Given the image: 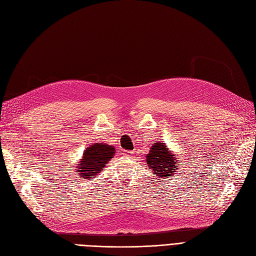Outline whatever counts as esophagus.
Returning <instances> with one entry per match:
<instances>
[{
    "label": "esophagus",
    "instance_id": "obj_1",
    "mask_svg": "<svg viewBox=\"0 0 256 256\" xmlns=\"http://www.w3.org/2000/svg\"><path fill=\"white\" fill-rule=\"evenodd\" d=\"M131 154H132V152H128V150H127V152H124V154H125L126 156H130Z\"/></svg>",
    "mask_w": 256,
    "mask_h": 256
}]
</instances>
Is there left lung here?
I'll use <instances>...</instances> for the list:
<instances>
[{"label":"left lung","mask_w":256,"mask_h":256,"mask_svg":"<svg viewBox=\"0 0 256 256\" xmlns=\"http://www.w3.org/2000/svg\"><path fill=\"white\" fill-rule=\"evenodd\" d=\"M181 160H178L172 152H170L165 143H154L150 152L146 156V162L149 170H152L158 178H170L177 172V164Z\"/></svg>","instance_id":"8db88e82"}]
</instances>
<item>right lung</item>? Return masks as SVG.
<instances>
[{"mask_svg": "<svg viewBox=\"0 0 256 256\" xmlns=\"http://www.w3.org/2000/svg\"><path fill=\"white\" fill-rule=\"evenodd\" d=\"M114 150L116 148L113 146L102 143H95L88 147L77 167L78 178L92 179L93 176L98 174L114 156Z\"/></svg>", "mask_w": 256, "mask_h": 256, "instance_id": "1", "label": "right lung"}]
</instances>
